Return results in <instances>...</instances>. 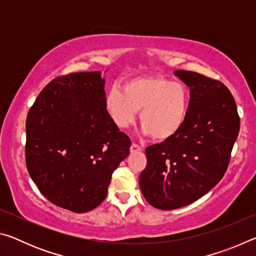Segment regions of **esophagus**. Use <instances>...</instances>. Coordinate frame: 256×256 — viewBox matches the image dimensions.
I'll use <instances>...</instances> for the list:
<instances>
[{
	"label": "esophagus",
	"instance_id": "34e87169",
	"mask_svg": "<svg viewBox=\"0 0 256 256\" xmlns=\"http://www.w3.org/2000/svg\"><path fill=\"white\" fill-rule=\"evenodd\" d=\"M130 150H131V152H138V151H141L142 150V146H138V144H132L131 148H130Z\"/></svg>",
	"mask_w": 256,
	"mask_h": 256
}]
</instances>
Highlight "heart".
<instances>
[{
    "mask_svg": "<svg viewBox=\"0 0 256 256\" xmlns=\"http://www.w3.org/2000/svg\"><path fill=\"white\" fill-rule=\"evenodd\" d=\"M190 94L180 82L162 76H134L124 82L123 90L112 86L105 106L120 128L136 122L140 110L144 132L154 140H168L180 131L188 116Z\"/></svg>",
    "mask_w": 256,
    "mask_h": 256,
    "instance_id": "b5f03b06",
    "label": "heart"
}]
</instances>
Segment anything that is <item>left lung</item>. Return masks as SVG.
<instances>
[{"instance_id":"obj_1","label":"left lung","mask_w":256,"mask_h":256,"mask_svg":"<svg viewBox=\"0 0 256 256\" xmlns=\"http://www.w3.org/2000/svg\"><path fill=\"white\" fill-rule=\"evenodd\" d=\"M174 73L190 86L188 116L174 136L146 149L140 175L142 194L160 210L190 204L219 183L240 123L235 99L222 81L193 71Z\"/></svg>"}]
</instances>
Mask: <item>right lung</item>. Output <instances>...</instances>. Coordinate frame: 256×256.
Instances as JSON below:
<instances>
[{
  "label": "right lung",
  "mask_w": 256,
  "mask_h": 256,
  "mask_svg": "<svg viewBox=\"0 0 256 256\" xmlns=\"http://www.w3.org/2000/svg\"><path fill=\"white\" fill-rule=\"evenodd\" d=\"M100 72L52 80L26 120V166L53 204L76 214L105 200L112 175L131 140L108 115Z\"/></svg>",
  "instance_id": "1"
}]
</instances>
